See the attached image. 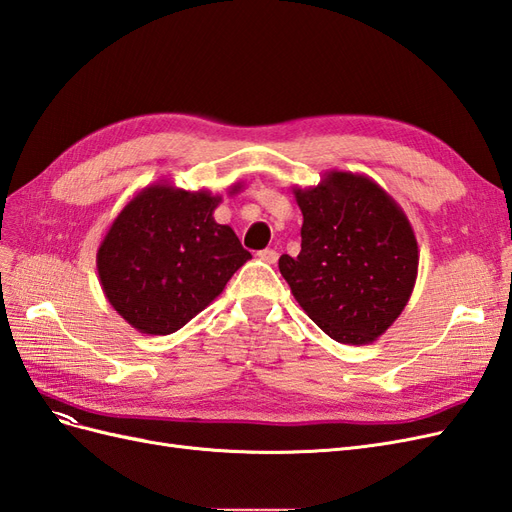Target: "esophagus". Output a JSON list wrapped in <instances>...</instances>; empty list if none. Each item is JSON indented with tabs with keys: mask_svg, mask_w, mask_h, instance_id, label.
Returning <instances> with one entry per match:
<instances>
[{
	"mask_svg": "<svg viewBox=\"0 0 512 512\" xmlns=\"http://www.w3.org/2000/svg\"><path fill=\"white\" fill-rule=\"evenodd\" d=\"M258 258L262 262H267V265H275L277 258H280V254H277L275 250H262V252H258Z\"/></svg>",
	"mask_w": 512,
	"mask_h": 512,
	"instance_id": "obj_1",
	"label": "esophagus"
}]
</instances>
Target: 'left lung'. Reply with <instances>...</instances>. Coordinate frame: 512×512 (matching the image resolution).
I'll list each match as a JSON object with an SVG mask.
<instances>
[{"mask_svg": "<svg viewBox=\"0 0 512 512\" xmlns=\"http://www.w3.org/2000/svg\"><path fill=\"white\" fill-rule=\"evenodd\" d=\"M303 213L301 252L282 254L294 299L339 344H369L404 312L418 273L412 224L393 196L359 173L329 170L292 188Z\"/></svg>", "mask_w": 512, "mask_h": 512, "instance_id": "8db88e82", "label": "left lung"}]
</instances>
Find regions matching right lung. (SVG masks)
<instances>
[{
    "label": "right lung",
    "mask_w": 512,
    "mask_h": 512,
    "mask_svg": "<svg viewBox=\"0 0 512 512\" xmlns=\"http://www.w3.org/2000/svg\"><path fill=\"white\" fill-rule=\"evenodd\" d=\"M241 185H232L237 194ZM222 196L166 181L147 185L119 211L98 247L104 297L147 335L179 331L218 297L252 254L213 211Z\"/></svg>",
    "instance_id": "right-lung-1"
}]
</instances>
